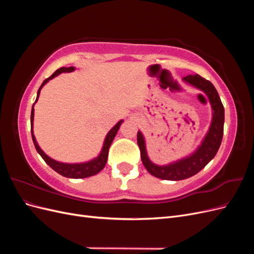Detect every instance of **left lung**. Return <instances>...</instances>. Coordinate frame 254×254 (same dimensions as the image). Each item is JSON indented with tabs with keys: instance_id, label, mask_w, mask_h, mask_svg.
I'll return each instance as SVG.
<instances>
[{
	"instance_id": "left-lung-1",
	"label": "left lung",
	"mask_w": 254,
	"mask_h": 254,
	"mask_svg": "<svg viewBox=\"0 0 254 254\" xmlns=\"http://www.w3.org/2000/svg\"><path fill=\"white\" fill-rule=\"evenodd\" d=\"M183 81L201 90L209 97L212 107V122L201 144L194 152L166 165L155 164L149 159L146 150L145 137L140 130L137 131V145L141 150V159L145 168L152 176L163 180L178 181L188 179L200 172L217 153L224 134L225 109L218 92L212 82L202 78L198 74L188 75L187 77H183Z\"/></svg>"
}]
</instances>
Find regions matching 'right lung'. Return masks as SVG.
<instances>
[{
	"mask_svg": "<svg viewBox=\"0 0 254 254\" xmlns=\"http://www.w3.org/2000/svg\"><path fill=\"white\" fill-rule=\"evenodd\" d=\"M75 71V67L74 66H70V67H60L58 70L54 73L51 77L44 79V81L42 82V84L40 86L39 90L37 92V98L36 101L32 107V114H30V130H32V137H33V142L34 145L36 147V150L38 151V153L42 157V159L47 162V164L49 166H51L54 171L57 172L58 174H60L61 176L66 177V178H73V179H81V178H87V177H91V176H94L96 174H98L101 172L103 168L105 167L106 163H107V160H108V152H109V147L112 143V141L114 140L115 135H117L120 126L122 125L123 120H121L117 125H115L110 131L107 133L106 137H105V141H104V145H103V148L102 151L99 152V155L92 159L88 162H83V163H63V162H58V161L54 160L52 158H50L47 153H45L41 148L40 146L38 145L37 141H36V137L34 134V130H33V126H34V106L37 103L38 98H39L40 95V91L43 88V86L47 82H49L51 79H53L54 77H56L59 74L61 73H70Z\"/></svg>",
	"mask_w": 254,
	"mask_h": 254,
	"instance_id": "1",
	"label": "right lung"
}]
</instances>
